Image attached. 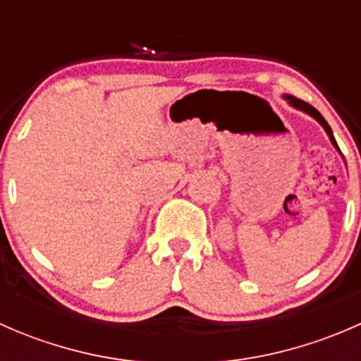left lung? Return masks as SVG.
<instances>
[{
	"instance_id": "1",
	"label": "left lung",
	"mask_w": 361,
	"mask_h": 361,
	"mask_svg": "<svg viewBox=\"0 0 361 361\" xmlns=\"http://www.w3.org/2000/svg\"><path fill=\"white\" fill-rule=\"evenodd\" d=\"M285 99L288 101L290 104H292L293 108H297V110H300V111H304V113H307V115H311L312 118L314 120H318L319 123H322V127L323 129L326 130V134H329V137H330V141H332V145L334 147L337 148L338 150V147H337V141H336V137H334V134H332V129H330V126L329 123H326V120L323 118L322 116V113H319L318 110H316V108H312L311 104H307L305 103V101H302V99H297V97H293V96H285ZM341 152V150H338Z\"/></svg>"
}]
</instances>
